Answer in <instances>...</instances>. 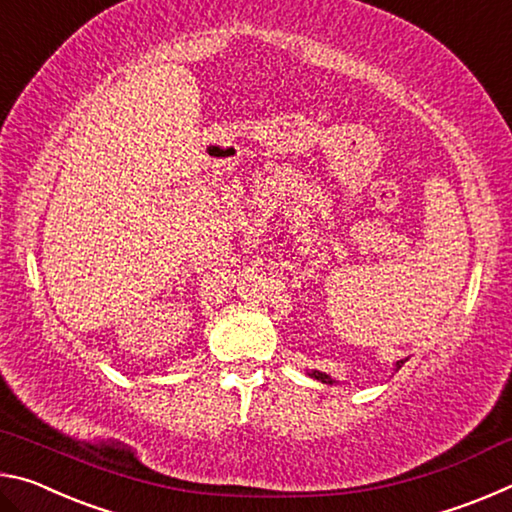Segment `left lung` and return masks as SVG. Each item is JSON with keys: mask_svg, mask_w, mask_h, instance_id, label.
Returning <instances> with one entry per match:
<instances>
[{"mask_svg": "<svg viewBox=\"0 0 512 512\" xmlns=\"http://www.w3.org/2000/svg\"><path fill=\"white\" fill-rule=\"evenodd\" d=\"M406 363V359H400L395 363V370H400L402 366ZM309 377H314V379H318V381H323V384H336V379L334 377H329L327 372H320V370H311V372H307Z\"/></svg>", "mask_w": 512, "mask_h": 512, "instance_id": "8db88e82", "label": "left lung"}]
</instances>
